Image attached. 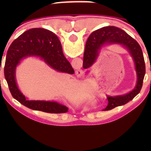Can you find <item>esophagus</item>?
Instances as JSON below:
<instances>
[{"label":"esophagus","instance_id":"obj_1","mask_svg":"<svg viewBox=\"0 0 151 151\" xmlns=\"http://www.w3.org/2000/svg\"><path fill=\"white\" fill-rule=\"evenodd\" d=\"M83 73L84 72L82 71V70L81 69H78L76 71V75L78 78H82V76H83Z\"/></svg>","mask_w":151,"mask_h":151}]
</instances>
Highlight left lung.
I'll use <instances>...</instances> for the list:
<instances>
[{
  "instance_id": "1",
  "label": "left lung",
  "mask_w": 151,
  "mask_h": 151,
  "mask_svg": "<svg viewBox=\"0 0 151 151\" xmlns=\"http://www.w3.org/2000/svg\"><path fill=\"white\" fill-rule=\"evenodd\" d=\"M111 44L122 45L128 49L135 63L137 80L135 88L129 93L123 96H107L108 105L103 111L111 110L133 100L141 91L146 73L145 62L141 47L124 31L113 26L104 27L95 31L88 37L84 53V69L90 67L95 63L99 51L103 46Z\"/></svg>"
}]
</instances>
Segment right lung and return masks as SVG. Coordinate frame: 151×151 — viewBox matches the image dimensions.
<instances>
[{
	"label": "right lung",
	"instance_id": "right-lung-1",
	"mask_svg": "<svg viewBox=\"0 0 151 151\" xmlns=\"http://www.w3.org/2000/svg\"><path fill=\"white\" fill-rule=\"evenodd\" d=\"M28 56L40 58L58 71L74 73L71 64L63 54L61 43L56 35L45 29H31L12 43L7 53L4 73L13 98L33 110L50 113L67 112V107L58 102L26 100L18 89L16 81V68L22 59Z\"/></svg>",
	"mask_w": 151,
	"mask_h": 151
}]
</instances>
